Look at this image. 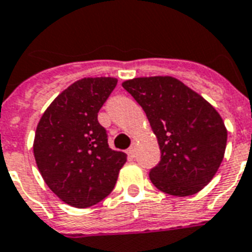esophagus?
<instances>
[{
    "label": "esophagus",
    "mask_w": 252,
    "mask_h": 252,
    "mask_svg": "<svg viewBox=\"0 0 252 252\" xmlns=\"http://www.w3.org/2000/svg\"><path fill=\"white\" fill-rule=\"evenodd\" d=\"M127 154H128V157H131V158H134V157H135V154H137V147H135V145H133V146L128 149Z\"/></svg>",
    "instance_id": "obj_1"
}]
</instances>
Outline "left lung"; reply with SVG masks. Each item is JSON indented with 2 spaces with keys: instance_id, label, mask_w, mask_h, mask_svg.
<instances>
[{
  "instance_id": "1",
  "label": "left lung",
  "mask_w": 252,
  "mask_h": 252,
  "mask_svg": "<svg viewBox=\"0 0 252 252\" xmlns=\"http://www.w3.org/2000/svg\"><path fill=\"white\" fill-rule=\"evenodd\" d=\"M122 86L141 105L158 139L159 163L150 170L158 190L194 195L222 163L227 130L205 98L173 77H142Z\"/></svg>"
}]
</instances>
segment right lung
I'll return each mask as SVG.
<instances>
[{
    "label": "right lung",
    "instance_id": "1",
    "mask_svg": "<svg viewBox=\"0 0 252 252\" xmlns=\"http://www.w3.org/2000/svg\"><path fill=\"white\" fill-rule=\"evenodd\" d=\"M111 77L79 79L50 103L34 137V158L49 189L86 209L114 189L126 154L111 150L98 111L117 86Z\"/></svg>",
    "mask_w": 252,
    "mask_h": 252
}]
</instances>
